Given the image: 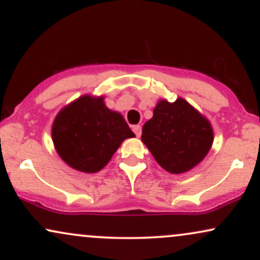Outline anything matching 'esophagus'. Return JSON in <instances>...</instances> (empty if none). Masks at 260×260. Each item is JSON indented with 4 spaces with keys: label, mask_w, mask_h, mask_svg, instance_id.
I'll list each match as a JSON object with an SVG mask.
<instances>
[{
    "label": "esophagus",
    "mask_w": 260,
    "mask_h": 260,
    "mask_svg": "<svg viewBox=\"0 0 260 260\" xmlns=\"http://www.w3.org/2000/svg\"><path fill=\"white\" fill-rule=\"evenodd\" d=\"M133 132L136 133L137 137H140V134H142V127H140V126H134L133 127Z\"/></svg>",
    "instance_id": "34e87169"
}]
</instances>
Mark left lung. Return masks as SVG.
Segmentation results:
<instances>
[{
  "instance_id": "1",
  "label": "left lung",
  "mask_w": 260,
  "mask_h": 260,
  "mask_svg": "<svg viewBox=\"0 0 260 260\" xmlns=\"http://www.w3.org/2000/svg\"><path fill=\"white\" fill-rule=\"evenodd\" d=\"M142 142L154 159L170 174L180 175L196 168L214 142L210 122L188 101L159 100L153 117L142 129Z\"/></svg>"
}]
</instances>
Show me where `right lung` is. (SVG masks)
Listing matches in <instances>:
<instances>
[{
  "instance_id": "add662e5",
  "label": "right lung",
  "mask_w": 260,
  "mask_h": 260,
  "mask_svg": "<svg viewBox=\"0 0 260 260\" xmlns=\"http://www.w3.org/2000/svg\"><path fill=\"white\" fill-rule=\"evenodd\" d=\"M104 99L82 95L61 109L53 120L51 136L56 151L77 171H100L124 139L136 137L123 116L110 110Z\"/></svg>"
}]
</instances>
